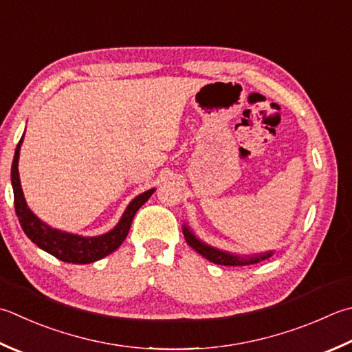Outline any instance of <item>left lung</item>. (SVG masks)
Returning a JSON list of instances; mask_svg holds the SVG:
<instances>
[{
  "label": "left lung",
  "mask_w": 352,
  "mask_h": 352,
  "mask_svg": "<svg viewBox=\"0 0 352 352\" xmlns=\"http://www.w3.org/2000/svg\"><path fill=\"white\" fill-rule=\"evenodd\" d=\"M184 238L188 241V244L192 247V249L197 250L201 256H204L208 261L213 264H218V265H249V264H256L259 261L270 258L273 252H268L264 254H259V256H253L250 259H244V258H238V256H233V254H229L226 252H219L217 249H213L210 245H206L201 241L197 239L194 235H192V232L188 229V227L184 226Z\"/></svg>",
  "instance_id": "1"
}]
</instances>
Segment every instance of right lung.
Masks as SVG:
<instances>
[{
	"mask_svg": "<svg viewBox=\"0 0 352 352\" xmlns=\"http://www.w3.org/2000/svg\"><path fill=\"white\" fill-rule=\"evenodd\" d=\"M19 140L18 146L15 149V155H13L12 162V186H13V203H15V212L19 219V224L23 230L33 244H36L39 249L53 254L68 264H89L94 261L102 259L113 253L126 238L131 223L135 212L139 210L142 206L148 201V198L154 194V189H149L143 192L142 195L135 197L133 201L129 203L125 213H123L122 219L119 221L111 232L105 233L102 236L94 238H84L78 235H72V233L54 230L52 227L41 223L39 219L33 215L32 210L27 208V203L23 195V189H21V182L18 175V157H19Z\"/></svg>",
	"mask_w": 352,
	"mask_h": 352,
	"instance_id": "1",
	"label": "right lung"
}]
</instances>
